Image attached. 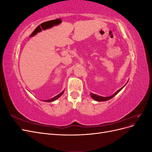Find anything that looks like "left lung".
<instances>
[{
  "mask_svg": "<svg viewBox=\"0 0 152 152\" xmlns=\"http://www.w3.org/2000/svg\"><path fill=\"white\" fill-rule=\"evenodd\" d=\"M123 87H122L121 89H120L119 90H118L114 94H113L112 96H109V97H102V96H98V95H96V94H93V93H91L90 94V95H91V96L92 98H93L94 100H96V101H97V102H104V101H107V100H108V99H110L111 98H112L113 96H115L117 94H118L119 92H120L121 90H122V89L123 88Z\"/></svg>",
  "mask_w": 152,
  "mask_h": 152,
  "instance_id": "8db88e82",
  "label": "left lung"
}]
</instances>
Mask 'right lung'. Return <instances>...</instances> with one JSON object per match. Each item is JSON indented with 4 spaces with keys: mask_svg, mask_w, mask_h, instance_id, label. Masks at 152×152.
<instances>
[{
    "mask_svg": "<svg viewBox=\"0 0 152 152\" xmlns=\"http://www.w3.org/2000/svg\"><path fill=\"white\" fill-rule=\"evenodd\" d=\"M63 93H64V91H63V92H61V93L60 94H59L58 95H57V96H55V97H54V98H51V99H50L45 100L44 102H53V101L56 100V99H57L58 98L60 97V96H61L63 94Z\"/></svg>",
    "mask_w": 152,
    "mask_h": 152,
    "instance_id": "obj_1",
    "label": "right lung"
}]
</instances>
